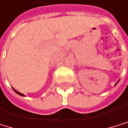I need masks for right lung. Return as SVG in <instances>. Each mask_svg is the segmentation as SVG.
<instances>
[{
    "label": "right lung",
    "mask_w": 128,
    "mask_h": 128,
    "mask_svg": "<svg viewBox=\"0 0 128 128\" xmlns=\"http://www.w3.org/2000/svg\"><path fill=\"white\" fill-rule=\"evenodd\" d=\"M14 92L17 93V94H18V95H20V96H25L24 95H23L22 93H21V92H18V91H16V90H14Z\"/></svg>",
    "instance_id": "obj_1"
}]
</instances>
